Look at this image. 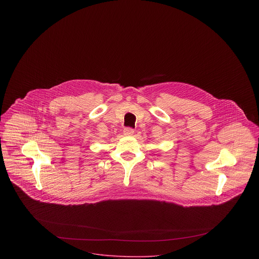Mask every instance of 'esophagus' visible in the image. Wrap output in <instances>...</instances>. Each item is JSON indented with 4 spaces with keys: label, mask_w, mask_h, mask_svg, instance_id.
Masks as SVG:
<instances>
[{
    "label": "esophagus",
    "mask_w": 259,
    "mask_h": 259,
    "mask_svg": "<svg viewBox=\"0 0 259 259\" xmlns=\"http://www.w3.org/2000/svg\"><path fill=\"white\" fill-rule=\"evenodd\" d=\"M134 134H135V131H134V128H132V127H126V128L123 130V135H124V136L131 137V136H133Z\"/></svg>",
    "instance_id": "esophagus-1"
}]
</instances>
